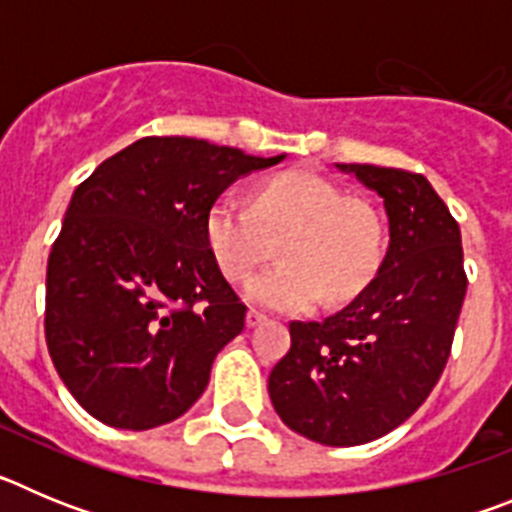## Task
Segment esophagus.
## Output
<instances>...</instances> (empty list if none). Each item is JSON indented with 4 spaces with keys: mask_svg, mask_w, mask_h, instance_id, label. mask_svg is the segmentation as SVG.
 <instances>
[{
    "mask_svg": "<svg viewBox=\"0 0 512 512\" xmlns=\"http://www.w3.org/2000/svg\"><path fill=\"white\" fill-rule=\"evenodd\" d=\"M264 320H266V315L261 310H253V307H251V310L246 312V325H248V328H256V325H261V323H264Z\"/></svg>",
    "mask_w": 512,
    "mask_h": 512,
    "instance_id": "34e87169",
    "label": "esophagus"
}]
</instances>
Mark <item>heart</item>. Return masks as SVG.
I'll list each match as a JSON object with an SVG mask.
<instances>
[{
  "label": "heart",
  "instance_id": "heart-1",
  "mask_svg": "<svg viewBox=\"0 0 512 512\" xmlns=\"http://www.w3.org/2000/svg\"><path fill=\"white\" fill-rule=\"evenodd\" d=\"M205 238L233 282L251 277L279 241L282 264L246 284L248 300L302 312L320 297L341 302L372 282L384 256V225L369 202L351 200L315 171H282L256 189L253 205L220 194L205 215Z\"/></svg>",
  "mask_w": 512,
  "mask_h": 512
}]
</instances>
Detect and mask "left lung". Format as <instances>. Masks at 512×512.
<instances>
[{"instance_id": "8db88e82", "label": "left lung", "mask_w": 512, "mask_h": 512, "mask_svg": "<svg viewBox=\"0 0 512 512\" xmlns=\"http://www.w3.org/2000/svg\"><path fill=\"white\" fill-rule=\"evenodd\" d=\"M384 200L390 246L377 277L336 315L289 323L269 374L284 425L325 446L382 438L425 402L449 361L467 274L459 223L423 174L336 164Z\"/></svg>"}]
</instances>
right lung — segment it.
Segmentation results:
<instances>
[{"label": "right lung", "mask_w": 512, "mask_h": 512, "mask_svg": "<svg viewBox=\"0 0 512 512\" xmlns=\"http://www.w3.org/2000/svg\"><path fill=\"white\" fill-rule=\"evenodd\" d=\"M282 156L140 138L76 187L45 279V343L81 408L148 431L187 413L246 325L205 238L212 202Z\"/></svg>", "instance_id": "add662e5"}]
</instances>
